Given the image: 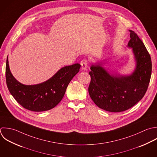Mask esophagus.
<instances>
[{"label":"esophagus","instance_id":"esophagus-1","mask_svg":"<svg viewBox=\"0 0 157 157\" xmlns=\"http://www.w3.org/2000/svg\"><path fill=\"white\" fill-rule=\"evenodd\" d=\"M81 65L82 69L83 70H86V68H87V65H88V62H87V60H86V59L82 60V61L81 62Z\"/></svg>","mask_w":157,"mask_h":157}]
</instances>
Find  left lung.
<instances>
[{
    "instance_id": "left-lung-1",
    "label": "left lung",
    "mask_w": 157,
    "mask_h": 157,
    "mask_svg": "<svg viewBox=\"0 0 157 157\" xmlns=\"http://www.w3.org/2000/svg\"><path fill=\"white\" fill-rule=\"evenodd\" d=\"M130 40L127 46L132 48L135 68L129 75L113 74L108 71L102 62L90 67L91 81L89 93L95 104L109 112L126 111L144 96L152 73V61L145 45L137 34L129 30Z\"/></svg>"
}]
</instances>
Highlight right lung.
<instances>
[{
  "mask_svg": "<svg viewBox=\"0 0 157 157\" xmlns=\"http://www.w3.org/2000/svg\"><path fill=\"white\" fill-rule=\"evenodd\" d=\"M81 65L75 63L61 68L47 81L35 85L17 81L11 73L7 57L5 69L6 85L11 95L23 108L35 112L52 109L63 98L67 87L79 72Z\"/></svg>",
  "mask_w": 157,
  "mask_h": 157,
  "instance_id": "obj_1",
  "label": "right lung"
}]
</instances>
